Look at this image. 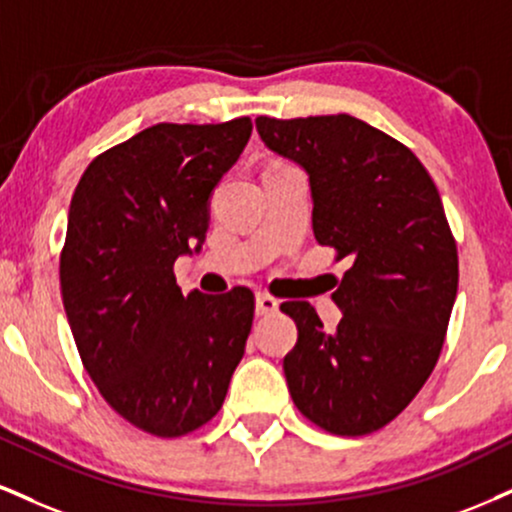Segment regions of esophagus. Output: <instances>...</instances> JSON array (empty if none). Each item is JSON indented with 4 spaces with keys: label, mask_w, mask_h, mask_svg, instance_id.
<instances>
[{
    "label": "esophagus",
    "mask_w": 512,
    "mask_h": 512,
    "mask_svg": "<svg viewBox=\"0 0 512 512\" xmlns=\"http://www.w3.org/2000/svg\"><path fill=\"white\" fill-rule=\"evenodd\" d=\"M279 310V300L272 298L269 293H257L255 295V312L260 317L264 315H274V312Z\"/></svg>",
    "instance_id": "esophagus-1"
}]
</instances>
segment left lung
Masks as SVG:
<instances>
[{
    "label": "left lung",
    "mask_w": 512,
    "mask_h": 512,
    "mask_svg": "<svg viewBox=\"0 0 512 512\" xmlns=\"http://www.w3.org/2000/svg\"><path fill=\"white\" fill-rule=\"evenodd\" d=\"M255 126L310 178L317 243L350 260L331 293L343 312L334 334L305 300L281 305L298 326L283 357L288 391L326 432L372 434L429 379L451 319L458 250L439 190L408 147L355 116H257Z\"/></svg>",
    "instance_id": "left-lung-1"
}]
</instances>
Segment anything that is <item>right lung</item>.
Masks as SVG:
<instances>
[{
	"instance_id": "add662e5",
	"label": "right lung",
	"mask_w": 512,
	"mask_h": 512,
	"mask_svg": "<svg viewBox=\"0 0 512 512\" xmlns=\"http://www.w3.org/2000/svg\"><path fill=\"white\" fill-rule=\"evenodd\" d=\"M250 133L248 116L157 123L92 159L71 197L66 317L104 400L147 434L171 439L212 420L245 353L250 288L183 295L174 262L202 250L209 200Z\"/></svg>"
}]
</instances>
